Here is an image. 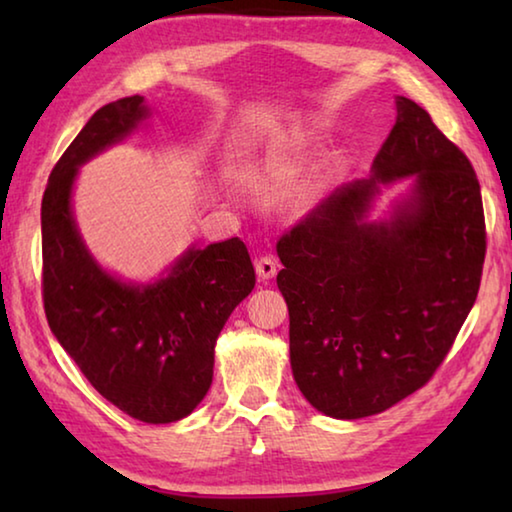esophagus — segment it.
<instances>
[{"label":"esophagus","instance_id":"34e87169","mask_svg":"<svg viewBox=\"0 0 512 512\" xmlns=\"http://www.w3.org/2000/svg\"><path fill=\"white\" fill-rule=\"evenodd\" d=\"M255 271H257L259 277H262V280H271V277H275V273H277L275 257L273 255L259 257L257 262H255Z\"/></svg>","mask_w":512,"mask_h":512}]
</instances>
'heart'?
I'll return each instance as SVG.
<instances>
[{"label": "heart", "instance_id": "1", "mask_svg": "<svg viewBox=\"0 0 512 512\" xmlns=\"http://www.w3.org/2000/svg\"><path fill=\"white\" fill-rule=\"evenodd\" d=\"M266 173H271V169H268V171H266Z\"/></svg>", "mask_w": 512, "mask_h": 512}]
</instances>
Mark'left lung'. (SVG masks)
Instances as JSON below:
<instances>
[{"label": "left lung", "mask_w": 512, "mask_h": 512, "mask_svg": "<svg viewBox=\"0 0 512 512\" xmlns=\"http://www.w3.org/2000/svg\"><path fill=\"white\" fill-rule=\"evenodd\" d=\"M368 180L336 189L277 241L296 384L329 418L375 415L440 368L476 300L485 259L472 162L418 103L397 97ZM414 178L391 220L368 224L379 182Z\"/></svg>", "instance_id": "1"}]
</instances>
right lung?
<instances>
[{"label":"right lung","instance_id":"right-lung-1","mask_svg":"<svg viewBox=\"0 0 512 512\" xmlns=\"http://www.w3.org/2000/svg\"><path fill=\"white\" fill-rule=\"evenodd\" d=\"M149 115L144 97L99 108L51 169L42 196V302L49 327L110 404L149 424L192 413L212 384L214 343L255 287L239 237L189 250L160 282L133 287L101 271L76 230V169Z\"/></svg>","mask_w":512,"mask_h":512}]
</instances>
